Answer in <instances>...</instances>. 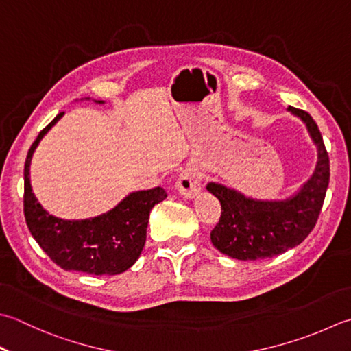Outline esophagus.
<instances>
[{
	"mask_svg": "<svg viewBox=\"0 0 351 351\" xmlns=\"http://www.w3.org/2000/svg\"><path fill=\"white\" fill-rule=\"evenodd\" d=\"M176 190L187 199H193L201 191V180L195 170H185L176 181Z\"/></svg>",
	"mask_w": 351,
	"mask_h": 351,
	"instance_id": "34e87169",
	"label": "esophagus"
}]
</instances>
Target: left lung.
Here are the masks:
<instances>
[{"label":"left lung","mask_w":351,"mask_h":351,"mask_svg":"<svg viewBox=\"0 0 351 351\" xmlns=\"http://www.w3.org/2000/svg\"><path fill=\"white\" fill-rule=\"evenodd\" d=\"M304 123L315 146L317 164L311 178L286 199H256L219 182L207 190L221 202V219L211 231V243L237 260H263L298 246L313 230L330 178L328 155L317 123L306 111L287 108Z\"/></svg>","instance_id":"1"}]
</instances>
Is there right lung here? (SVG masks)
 <instances>
[{"mask_svg": "<svg viewBox=\"0 0 351 351\" xmlns=\"http://www.w3.org/2000/svg\"><path fill=\"white\" fill-rule=\"evenodd\" d=\"M64 114H58L50 125L40 130L27 154L24 166L25 222L33 239L62 269L91 276H117L128 271L138 260L146 243L150 210L155 204L164 201L167 193L161 187L132 191L112 210L80 221H66L50 215L32 190L30 164L39 141Z\"/></svg>", "mask_w": 351, "mask_h": 351, "instance_id": "1", "label": "right lung"}]
</instances>
